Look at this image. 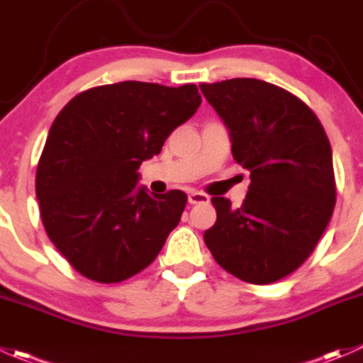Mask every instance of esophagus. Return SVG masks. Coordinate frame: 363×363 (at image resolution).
Returning <instances> with one entry per match:
<instances>
[{"instance_id": "34e87169", "label": "esophagus", "mask_w": 363, "mask_h": 363, "mask_svg": "<svg viewBox=\"0 0 363 363\" xmlns=\"http://www.w3.org/2000/svg\"><path fill=\"white\" fill-rule=\"evenodd\" d=\"M188 202L189 203H206V202H209V196L203 195V193H200V191H189Z\"/></svg>"}]
</instances>
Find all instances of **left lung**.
Masks as SVG:
<instances>
[{
	"label": "left lung",
	"mask_w": 363,
	"mask_h": 363,
	"mask_svg": "<svg viewBox=\"0 0 363 363\" xmlns=\"http://www.w3.org/2000/svg\"><path fill=\"white\" fill-rule=\"evenodd\" d=\"M227 125L232 156L250 172L241 207L214 196L203 232L214 260L242 282L271 284L301 266L333 207L332 147L314 111L284 88L252 77L200 84Z\"/></svg>",
	"instance_id": "8db88e82"
}]
</instances>
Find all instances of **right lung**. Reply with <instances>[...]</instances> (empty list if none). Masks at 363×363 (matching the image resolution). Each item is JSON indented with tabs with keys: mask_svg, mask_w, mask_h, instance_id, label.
<instances>
[{
	"mask_svg": "<svg viewBox=\"0 0 363 363\" xmlns=\"http://www.w3.org/2000/svg\"><path fill=\"white\" fill-rule=\"evenodd\" d=\"M200 103L195 84L122 81L81 92L60 111L35 191L49 239L77 273L117 284L156 259L188 196L149 193L138 168Z\"/></svg>",
	"mask_w": 363,
	"mask_h": 363,
	"instance_id": "add662e5",
	"label": "right lung"
}]
</instances>
